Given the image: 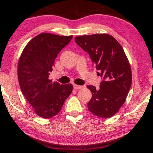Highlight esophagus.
<instances>
[{"instance_id":"esophagus-1","label":"esophagus","mask_w":153,"mask_h":153,"mask_svg":"<svg viewBox=\"0 0 153 153\" xmlns=\"http://www.w3.org/2000/svg\"><path fill=\"white\" fill-rule=\"evenodd\" d=\"M73 86H74V89H81V88H83L82 85H77V84H74V85H73Z\"/></svg>"}]
</instances>
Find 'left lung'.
<instances>
[{
    "instance_id": "left-lung-1",
    "label": "left lung",
    "mask_w": 153,
    "mask_h": 153,
    "mask_svg": "<svg viewBox=\"0 0 153 153\" xmlns=\"http://www.w3.org/2000/svg\"><path fill=\"white\" fill-rule=\"evenodd\" d=\"M79 47L88 53L103 77L99 89L87 85L92 93L88 108L103 118L114 116L123 105L131 85V70L122 46L108 34H94L75 37Z\"/></svg>"
}]
</instances>
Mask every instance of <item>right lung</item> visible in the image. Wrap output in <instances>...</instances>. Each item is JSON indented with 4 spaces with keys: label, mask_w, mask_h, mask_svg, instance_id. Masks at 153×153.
<instances>
[{
    "label": "right lung",
    "mask_w": 153,
    "mask_h": 153,
    "mask_svg": "<svg viewBox=\"0 0 153 153\" xmlns=\"http://www.w3.org/2000/svg\"><path fill=\"white\" fill-rule=\"evenodd\" d=\"M72 37L47 33L37 35L27 44L19 60L20 88L34 112L42 118L57 115L72 92L71 83L60 85L49 79L54 60Z\"/></svg>",
    "instance_id": "obj_1"
}]
</instances>
